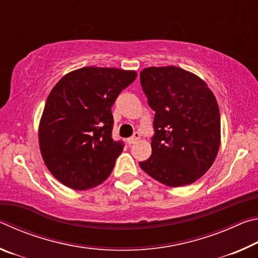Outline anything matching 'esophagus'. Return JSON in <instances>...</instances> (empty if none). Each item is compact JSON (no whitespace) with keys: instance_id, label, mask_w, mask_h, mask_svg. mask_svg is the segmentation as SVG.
Returning <instances> with one entry per match:
<instances>
[{"instance_id":"esophagus-1","label":"esophagus","mask_w":258,"mask_h":258,"mask_svg":"<svg viewBox=\"0 0 258 258\" xmlns=\"http://www.w3.org/2000/svg\"><path fill=\"white\" fill-rule=\"evenodd\" d=\"M140 137H141V135H140V133L139 132H135L133 134V137H131V138L127 139V143H128V145H133V143H135V142L138 141V140L140 139Z\"/></svg>"}]
</instances>
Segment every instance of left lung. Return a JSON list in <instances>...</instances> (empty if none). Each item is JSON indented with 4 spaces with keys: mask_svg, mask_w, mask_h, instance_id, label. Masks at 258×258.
Instances as JSON below:
<instances>
[{
    "mask_svg": "<svg viewBox=\"0 0 258 258\" xmlns=\"http://www.w3.org/2000/svg\"><path fill=\"white\" fill-rule=\"evenodd\" d=\"M155 111L152 154L140 167L168 186L191 184L215 160L221 142L220 109L206 83L175 66L140 73Z\"/></svg>",
    "mask_w": 258,
    "mask_h": 258,
    "instance_id": "1",
    "label": "left lung"
}]
</instances>
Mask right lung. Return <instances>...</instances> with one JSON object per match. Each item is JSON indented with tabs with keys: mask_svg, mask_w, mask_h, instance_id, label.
Listing matches in <instances>:
<instances>
[{
	"mask_svg": "<svg viewBox=\"0 0 258 258\" xmlns=\"http://www.w3.org/2000/svg\"><path fill=\"white\" fill-rule=\"evenodd\" d=\"M137 73L84 67L64 75L46 99L38 128L43 160L52 175L75 190L99 185L112 172L123 141L111 137V107Z\"/></svg>",
	"mask_w": 258,
	"mask_h": 258,
	"instance_id": "right-lung-1",
	"label": "right lung"
}]
</instances>
